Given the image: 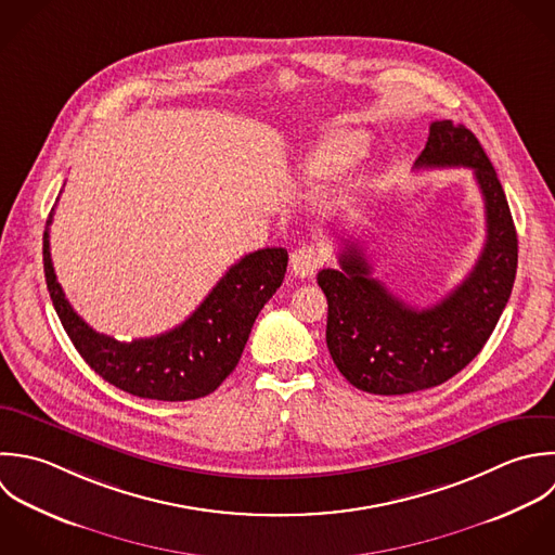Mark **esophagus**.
<instances>
[{"instance_id": "34e87169", "label": "esophagus", "mask_w": 555, "mask_h": 555, "mask_svg": "<svg viewBox=\"0 0 555 555\" xmlns=\"http://www.w3.org/2000/svg\"><path fill=\"white\" fill-rule=\"evenodd\" d=\"M322 261H324V257H322L320 248L313 244H302L300 248H296L292 253V259H289L292 272L298 279H311L318 272V268L322 266Z\"/></svg>"}]
</instances>
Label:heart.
Returning <instances> with one entry per match:
<instances>
[{
    "mask_svg": "<svg viewBox=\"0 0 555 555\" xmlns=\"http://www.w3.org/2000/svg\"><path fill=\"white\" fill-rule=\"evenodd\" d=\"M370 138L365 131H337L322 140L302 162V172L311 179H331L365 157Z\"/></svg>",
    "mask_w": 555,
    "mask_h": 555,
    "instance_id": "heart-1",
    "label": "heart"
}]
</instances>
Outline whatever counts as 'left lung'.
Segmentation results:
<instances>
[{
    "label": "left lung",
    "instance_id": "obj_1",
    "mask_svg": "<svg viewBox=\"0 0 555 555\" xmlns=\"http://www.w3.org/2000/svg\"><path fill=\"white\" fill-rule=\"evenodd\" d=\"M472 168L487 209V242L467 274L441 302L417 309L380 281L359 240H344L339 270L318 285L328 300L326 346L350 385L374 396L437 387L467 367L495 331L511 298L519 242L513 214L478 138L452 120H435L415 168Z\"/></svg>",
    "mask_w": 555,
    "mask_h": 555
}]
</instances>
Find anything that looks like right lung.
Listing matches in <instances>:
<instances>
[{
  "label": "right lung",
  "instance_id": "add662e5",
  "mask_svg": "<svg viewBox=\"0 0 555 555\" xmlns=\"http://www.w3.org/2000/svg\"><path fill=\"white\" fill-rule=\"evenodd\" d=\"M51 220L53 209L42 235L44 281L68 339L103 380L146 400L185 402L216 391L235 370L259 311L287 272L285 248L255 250L227 270L183 324L157 337L116 341L92 331L64 298L49 253Z\"/></svg>",
  "mask_w": 555,
  "mask_h": 555
}]
</instances>
